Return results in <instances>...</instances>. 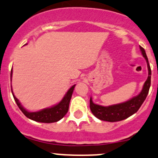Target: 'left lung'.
Masks as SVG:
<instances>
[{"instance_id":"left-lung-1","label":"left lung","mask_w":158,"mask_h":158,"mask_svg":"<svg viewBox=\"0 0 158 158\" xmlns=\"http://www.w3.org/2000/svg\"><path fill=\"white\" fill-rule=\"evenodd\" d=\"M140 49H141L143 56L147 61L148 69V77L144 82L142 90L137 96L134 97L131 99L128 100L125 102L119 103V104L110 106H102L99 105L95 104L92 102V97H91L90 104H89L91 111L95 117L98 118L100 120L114 122L126 119L127 118L130 117L131 115L136 113L145 100L148 92H149L150 86H151V70L149 63H148V59L146 55L145 50L141 46H140Z\"/></svg>"}]
</instances>
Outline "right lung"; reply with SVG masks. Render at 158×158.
Instances as JSON below:
<instances>
[{
    "mask_svg": "<svg viewBox=\"0 0 158 158\" xmlns=\"http://www.w3.org/2000/svg\"><path fill=\"white\" fill-rule=\"evenodd\" d=\"M11 77H12V70H11L10 73V79ZM75 86H76V85H73L67 91V92L65 95V96L63 97V99L61 100V102H59L57 105L51 108H47V109H42L39 111H34V112H30V111H28L27 110L25 109L23 107V106L20 104L19 100L14 96L12 89H11V92H12L13 96H14V98L15 100L16 103H17V106L19 107V109L21 110V111L24 114L26 117L31 119V120L35 121V122H43V123H52V122H56L60 121L67 113L68 110H69L70 99H71Z\"/></svg>",
    "mask_w": 158,
    "mask_h": 158,
    "instance_id": "add662e5",
    "label": "right lung"
}]
</instances>
